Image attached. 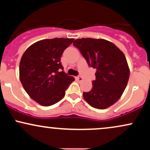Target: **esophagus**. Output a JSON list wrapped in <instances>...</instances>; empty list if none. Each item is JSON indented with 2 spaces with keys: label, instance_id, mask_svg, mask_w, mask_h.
Wrapping results in <instances>:
<instances>
[{
  "label": "esophagus",
  "instance_id": "obj_1",
  "mask_svg": "<svg viewBox=\"0 0 150 150\" xmlns=\"http://www.w3.org/2000/svg\"><path fill=\"white\" fill-rule=\"evenodd\" d=\"M75 80H77V81H79V82H82V81L83 80V78H82V77L78 76V77H75Z\"/></svg>",
  "mask_w": 150,
  "mask_h": 150
}]
</instances>
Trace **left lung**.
Instances as JSON below:
<instances>
[{
  "instance_id": "1",
  "label": "left lung",
  "mask_w": 150,
  "mask_h": 150,
  "mask_svg": "<svg viewBox=\"0 0 150 150\" xmlns=\"http://www.w3.org/2000/svg\"><path fill=\"white\" fill-rule=\"evenodd\" d=\"M89 66L96 68L92 89L83 92L92 107L104 109L120 99L128 84L130 70L125 55L112 42L103 39L82 38L74 41Z\"/></svg>"
}]
</instances>
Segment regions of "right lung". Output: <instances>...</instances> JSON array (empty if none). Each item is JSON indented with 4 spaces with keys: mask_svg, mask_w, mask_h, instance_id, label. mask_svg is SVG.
Here are the masks:
<instances>
[{
    "mask_svg": "<svg viewBox=\"0 0 150 150\" xmlns=\"http://www.w3.org/2000/svg\"><path fill=\"white\" fill-rule=\"evenodd\" d=\"M74 39H44L31 45L20 63V80L26 92L42 106L56 104L64 97L75 78L67 75L61 63L64 50Z\"/></svg>",
    "mask_w": 150,
    "mask_h": 150,
    "instance_id": "1",
    "label": "right lung"
}]
</instances>
